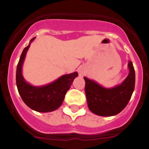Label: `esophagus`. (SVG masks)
Returning <instances> with one entry per match:
<instances>
[{"mask_svg": "<svg viewBox=\"0 0 149 149\" xmlns=\"http://www.w3.org/2000/svg\"><path fill=\"white\" fill-rule=\"evenodd\" d=\"M77 72H78L79 75L81 76V77H83V76L86 75L87 71H86V68L84 66H80L78 69H77Z\"/></svg>", "mask_w": 149, "mask_h": 149, "instance_id": "esophagus-1", "label": "esophagus"}]
</instances>
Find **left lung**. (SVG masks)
<instances>
[{
    "label": "left lung",
    "instance_id": "left-lung-1",
    "mask_svg": "<svg viewBox=\"0 0 149 149\" xmlns=\"http://www.w3.org/2000/svg\"><path fill=\"white\" fill-rule=\"evenodd\" d=\"M127 67L129 74L125 81L112 88H105L93 80L84 77L88 107L91 112L101 116H112L125 109L135 86V72L132 62L129 61Z\"/></svg>",
    "mask_w": 149,
    "mask_h": 149
}]
</instances>
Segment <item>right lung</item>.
Listing matches in <instances>:
<instances>
[{
	"label": "right lung",
	"instance_id": "1",
	"mask_svg": "<svg viewBox=\"0 0 149 149\" xmlns=\"http://www.w3.org/2000/svg\"><path fill=\"white\" fill-rule=\"evenodd\" d=\"M36 37L30 41L20 56L16 69V86L19 95L27 107L35 111L48 113L58 109L62 105L67 91L70 89L77 72L64 74L51 84L35 86L26 82L22 75V65L27 50Z\"/></svg>",
	"mask_w": 149,
	"mask_h": 149
}]
</instances>
